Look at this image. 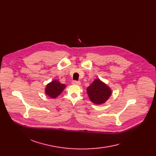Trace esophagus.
<instances>
[{"instance_id": "obj_1", "label": "esophagus", "mask_w": 156, "mask_h": 156, "mask_svg": "<svg viewBox=\"0 0 156 156\" xmlns=\"http://www.w3.org/2000/svg\"><path fill=\"white\" fill-rule=\"evenodd\" d=\"M72 83L73 84H74V85H80V81H76V80H73V81H72Z\"/></svg>"}]
</instances>
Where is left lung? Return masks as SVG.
<instances>
[{
  "label": "left lung",
  "mask_w": 156,
  "mask_h": 156,
  "mask_svg": "<svg viewBox=\"0 0 156 156\" xmlns=\"http://www.w3.org/2000/svg\"><path fill=\"white\" fill-rule=\"evenodd\" d=\"M87 93L90 99L96 104L104 103L111 95L110 88L98 79L87 88Z\"/></svg>",
  "instance_id": "left-lung-1"
}]
</instances>
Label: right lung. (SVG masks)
<instances>
[{
    "label": "right lung",
    "instance_id": "right-lung-1",
    "mask_svg": "<svg viewBox=\"0 0 156 156\" xmlns=\"http://www.w3.org/2000/svg\"><path fill=\"white\" fill-rule=\"evenodd\" d=\"M65 87V85L60 83L58 81H52L46 87V94L50 97L56 98L61 94Z\"/></svg>",
    "mask_w": 156,
    "mask_h": 156
}]
</instances>
